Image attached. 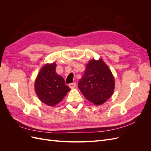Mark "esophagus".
I'll list each match as a JSON object with an SVG mask.
<instances>
[{
    "label": "esophagus",
    "mask_w": 151,
    "mask_h": 151,
    "mask_svg": "<svg viewBox=\"0 0 151 151\" xmlns=\"http://www.w3.org/2000/svg\"><path fill=\"white\" fill-rule=\"evenodd\" d=\"M68 86H69L71 89H74L77 86V84H76V83H72L69 84Z\"/></svg>",
    "instance_id": "34e87169"
}]
</instances>
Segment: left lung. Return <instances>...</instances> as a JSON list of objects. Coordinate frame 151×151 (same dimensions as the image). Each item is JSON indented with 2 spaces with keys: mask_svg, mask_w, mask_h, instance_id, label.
Listing matches in <instances>:
<instances>
[{
  "mask_svg": "<svg viewBox=\"0 0 151 151\" xmlns=\"http://www.w3.org/2000/svg\"><path fill=\"white\" fill-rule=\"evenodd\" d=\"M78 88L87 99L100 105L111 97L115 88V80L102 59L92 60L87 65Z\"/></svg>",
  "mask_w": 151,
  "mask_h": 151,
  "instance_id": "obj_1",
  "label": "left lung"
}]
</instances>
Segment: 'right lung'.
Wrapping results in <instances>:
<instances>
[{
    "instance_id": "right-lung-1",
    "label": "right lung",
    "mask_w": 151,
    "mask_h": 151,
    "mask_svg": "<svg viewBox=\"0 0 151 151\" xmlns=\"http://www.w3.org/2000/svg\"><path fill=\"white\" fill-rule=\"evenodd\" d=\"M56 64L45 65L40 70L35 81V91L43 103L53 106L60 103L70 88L65 80L56 72Z\"/></svg>"
}]
</instances>
